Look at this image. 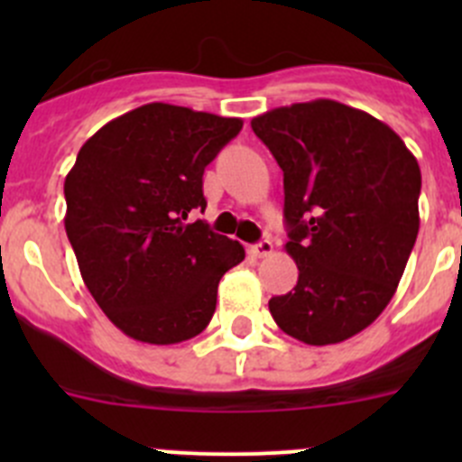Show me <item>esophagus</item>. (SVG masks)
Masks as SVG:
<instances>
[{"label": "esophagus", "mask_w": 462, "mask_h": 462, "mask_svg": "<svg viewBox=\"0 0 462 462\" xmlns=\"http://www.w3.org/2000/svg\"><path fill=\"white\" fill-rule=\"evenodd\" d=\"M250 254H253V257H268V254H273V250H274V245H273V241L270 239H261L259 244H254V245H250Z\"/></svg>", "instance_id": "obj_1"}]
</instances>
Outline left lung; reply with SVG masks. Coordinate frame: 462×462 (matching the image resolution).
I'll return each mask as SVG.
<instances>
[{"label": "left lung", "mask_w": 462, "mask_h": 462, "mask_svg": "<svg viewBox=\"0 0 462 462\" xmlns=\"http://www.w3.org/2000/svg\"><path fill=\"white\" fill-rule=\"evenodd\" d=\"M283 171L286 253L297 286L273 297L279 328L313 346L353 337L386 309L416 244L420 167L402 138L335 100L253 118Z\"/></svg>", "instance_id": "1"}]
</instances>
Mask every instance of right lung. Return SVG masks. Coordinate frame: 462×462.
<instances>
[{"instance_id":"right-lung-1","label":"right lung","mask_w":462,"mask_h":462,"mask_svg":"<svg viewBox=\"0 0 462 462\" xmlns=\"http://www.w3.org/2000/svg\"><path fill=\"white\" fill-rule=\"evenodd\" d=\"M239 118L152 102L97 129L64 180V227L88 292L132 339L179 344L205 330L223 274L245 257L205 221L203 171Z\"/></svg>"}]
</instances>
